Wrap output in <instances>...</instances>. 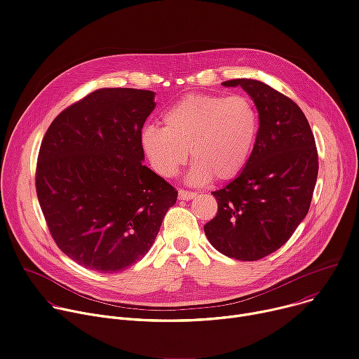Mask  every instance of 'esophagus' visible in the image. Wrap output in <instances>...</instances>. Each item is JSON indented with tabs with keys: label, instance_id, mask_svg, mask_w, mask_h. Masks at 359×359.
<instances>
[{
	"label": "esophagus",
	"instance_id": "obj_1",
	"mask_svg": "<svg viewBox=\"0 0 359 359\" xmlns=\"http://www.w3.org/2000/svg\"><path fill=\"white\" fill-rule=\"evenodd\" d=\"M193 198H196V193H194V191H187L184 189L179 190V199L180 201H190Z\"/></svg>",
	"mask_w": 359,
	"mask_h": 359
}]
</instances>
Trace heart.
I'll list each match as a JSON object with an SVG mask.
<instances>
[{
    "label": "heart",
    "mask_w": 359,
    "mask_h": 359,
    "mask_svg": "<svg viewBox=\"0 0 359 359\" xmlns=\"http://www.w3.org/2000/svg\"><path fill=\"white\" fill-rule=\"evenodd\" d=\"M161 123L163 127L143 128L142 149L163 177L176 176L190 150L194 160L186 177L190 184L236 177L248 165L259 136V113L243 95L224 99L190 94L163 113Z\"/></svg>",
    "instance_id": "b5f03b06"
}]
</instances>
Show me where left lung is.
<instances>
[{
  "label": "left lung",
  "instance_id": "left-lung-1",
  "mask_svg": "<svg viewBox=\"0 0 359 359\" xmlns=\"http://www.w3.org/2000/svg\"><path fill=\"white\" fill-rule=\"evenodd\" d=\"M259 113V136L245 169L212 194L216 216L205 233L220 253L257 260L278 250L305 219L318 177V153L311 126L289 97L268 84L236 79Z\"/></svg>",
  "mask_w": 359,
  "mask_h": 359
}]
</instances>
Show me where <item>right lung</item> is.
<instances>
[{"instance_id":"add662e5","label":"right lung","mask_w":359,"mask_h":359,"mask_svg":"<svg viewBox=\"0 0 359 359\" xmlns=\"http://www.w3.org/2000/svg\"><path fill=\"white\" fill-rule=\"evenodd\" d=\"M154 94L100 88L61 111L43 139L37 196L50 233L79 265L113 273L154 243L177 191L143 165Z\"/></svg>"}]
</instances>
